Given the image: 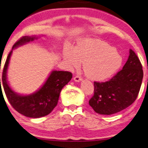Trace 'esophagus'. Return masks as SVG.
<instances>
[{
  "label": "esophagus",
  "mask_w": 148,
  "mask_h": 148,
  "mask_svg": "<svg viewBox=\"0 0 148 148\" xmlns=\"http://www.w3.org/2000/svg\"><path fill=\"white\" fill-rule=\"evenodd\" d=\"M73 79L75 82H81V81H82V77H80L79 75H77L73 78Z\"/></svg>",
  "instance_id": "esophagus-1"
}]
</instances>
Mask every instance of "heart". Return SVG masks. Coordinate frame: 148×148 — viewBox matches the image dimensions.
Segmentation results:
<instances>
[{"label":"heart","instance_id":"b5f03b06","mask_svg":"<svg viewBox=\"0 0 148 148\" xmlns=\"http://www.w3.org/2000/svg\"><path fill=\"white\" fill-rule=\"evenodd\" d=\"M63 57L69 65L79 67L84 63L87 77L103 81L116 73L123 63V58L116 50L102 40L82 38L77 42L73 50L64 49Z\"/></svg>","mask_w":148,"mask_h":148}]
</instances>
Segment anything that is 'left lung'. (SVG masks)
<instances>
[{
  "instance_id": "left-lung-1",
  "label": "left lung",
  "mask_w": 148,
  "mask_h": 148,
  "mask_svg": "<svg viewBox=\"0 0 148 148\" xmlns=\"http://www.w3.org/2000/svg\"><path fill=\"white\" fill-rule=\"evenodd\" d=\"M143 76L140 60L130 49L122 70L108 82L94 83V94L89 104L100 114L110 115L124 110L136 100Z\"/></svg>"
}]
</instances>
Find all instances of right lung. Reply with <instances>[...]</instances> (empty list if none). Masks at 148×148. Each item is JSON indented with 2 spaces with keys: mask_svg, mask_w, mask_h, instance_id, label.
Returning <instances> with one entry per match:
<instances>
[{
  "mask_svg": "<svg viewBox=\"0 0 148 148\" xmlns=\"http://www.w3.org/2000/svg\"><path fill=\"white\" fill-rule=\"evenodd\" d=\"M39 38L36 36H23L14 44L6 60L2 77L4 90L10 104L18 112L29 118H40L49 114L57 105L62 88L73 76L69 71H52L44 84L36 92L23 95L12 90L7 81V70L13 50Z\"/></svg>",
  "mask_w": 148,
  "mask_h": 148,
  "instance_id": "1",
  "label": "right lung"
}]
</instances>
